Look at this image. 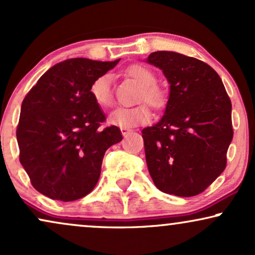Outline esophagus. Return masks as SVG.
Segmentation results:
<instances>
[{
	"label": "esophagus",
	"mask_w": 255,
	"mask_h": 255,
	"mask_svg": "<svg viewBox=\"0 0 255 255\" xmlns=\"http://www.w3.org/2000/svg\"><path fill=\"white\" fill-rule=\"evenodd\" d=\"M121 131H122V134H123V136H124V137H127L128 133L132 132V130H130V128H121Z\"/></svg>",
	"instance_id": "1"
}]
</instances>
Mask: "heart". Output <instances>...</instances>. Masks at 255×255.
I'll return each mask as SVG.
<instances>
[{"mask_svg": "<svg viewBox=\"0 0 255 255\" xmlns=\"http://www.w3.org/2000/svg\"><path fill=\"white\" fill-rule=\"evenodd\" d=\"M127 74L140 86L138 93V102H145L152 109L162 110L168 103L165 91L156 85V75L143 65H131L127 68ZM91 96L94 102L102 108H109L113 103V93L110 74H102L93 80L90 87ZM151 119V112L145 105H137L133 108H118L109 117V123L118 128H130L138 125L146 124Z\"/></svg>", "mask_w": 255, "mask_h": 255, "instance_id": "1", "label": "heart"}]
</instances>
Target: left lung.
I'll use <instances>...</instances> for the list:
<instances>
[{
    "label": "left lung",
    "mask_w": 255,
    "mask_h": 255,
    "mask_svg": "<svg viewBox=\"0 0 255 255\" xmlns=\"http://www.w3.org/2000/svg\"><path fill=\"white\" fill-rule=\"evenodd\" d=\"M146 62L170 84L161 121L142 131L150 176L163 193L199 195L226 168L233 139L231 99L219 74L199 59L159 51Z\"/></svg>",
    "instance_id": "left-lung-1"
}]
</instances>
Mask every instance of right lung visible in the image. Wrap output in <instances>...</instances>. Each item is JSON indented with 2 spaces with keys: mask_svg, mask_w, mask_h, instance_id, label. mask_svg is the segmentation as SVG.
<instances>
[{
  "mask_svg": "<svg viewBox=\"0 0 255 255\" xmlns=\"http://www.w3.org/2000/svg\"><path fill=\"white\" fill-rule=\"evenodd\" d=\"M119 62L68 59L49 68L24 97L16 137L31 184L49 199L75 201L93 190L105 151L123 139L105 122L90 87Z\"/></svg>",
  "mask_w": 255,
  "mask_h": 255,
  "instance_id": "1",
  "label": "right lung"
}]
</instances>
